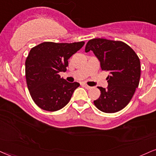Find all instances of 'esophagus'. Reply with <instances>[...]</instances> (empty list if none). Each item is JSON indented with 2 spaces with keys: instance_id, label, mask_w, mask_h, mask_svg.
<instances>
[{
  "instance_id": "esophagus-1",
  "label": "esophagus",
  "mask_w": 156,
  "mask_h": 156,
  "mask_svg": "<svg viewBox=\"0 0 156 156\" xmlns=\"http://www.w3.org/2000/svg\"><path fill=\"white\" fill-rule=\"evenodd\" d=\"M83 86H84L85 88H86V89H90V88H91V87H90V86H88V85H86V84H83Z\"/></svg>"
}]
</instances>
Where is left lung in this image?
<instances>
[{
	"label": "left lung",
	"mask_w": 156,
	"mask_h": 156,
	"mask_svg": "<svg viewBox=\"0 0 156 156\" xmlns=\"http://www.w3.org/2000/svg\"><path fill=\"white\" fill-rule=\"evenodd\" d=\"M92 51L101 68L109 71L106 88L98 87L101 95L94 101L100 111L114 113L125 107L138 87L140 62L129 45L121 41L96 38L86 45L85 52Z\"/></svg>",
	"instance_id": "8db88e82"
}]
</instances>
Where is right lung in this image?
<instances>
[{"instance_id": "1", "label": "right lung", "mask_w": 156, "mask_h": 156, "mask_svg": "<svg viewBox=\"0 0 156 156\" xmlns=\"http://www.w3.org/2000/svg\"><path fill=\"white\" fill-rule=\"evenodd\" d=\"M83 44L84 42H46L31 48L25 62L26 79L31 98L39 108L55 112L70 101L80 84L66 81L59 73L66 71L68 60Z\"/></svg>"}]
</instances>
